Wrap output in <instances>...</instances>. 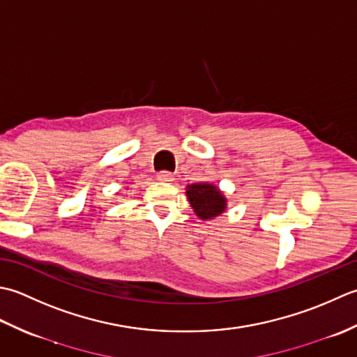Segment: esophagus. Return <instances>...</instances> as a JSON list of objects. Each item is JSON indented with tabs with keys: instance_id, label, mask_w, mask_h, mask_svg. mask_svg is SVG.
I'll return each instance as SVG.
<instances>
[{
	"instance_id": "esophagus-1",
	"label": "esophagus",
	"mask_w": 357,
	"mask_h": 357,
	"mask_svg": "<svg viewBox=\"0 0 357 357\" xmlns=\"http://www.w3.org/2000/svg\"><path fill=\"white\" fill-rule=\"evenodd\" d=\"M157 178L160 181H163V183H172V181H174V174L168 172V171H162V172H158Z\"/></svg>"
}]
</instances>
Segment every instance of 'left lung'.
Segmentation results:
<instances>
[{
    "label": "left lung",
    "mask_w": 357,
    "mask_h": 357,
    "mask_svg": "<svg viewBox=\"0 0 357 357\" xmlns=\"http://www.w3.org/2000/svg\"><path fill=\"white\" fill-rule=\"evenodd\" d=\"M185 191L189 205L202 220H213L214 217H219L227 211L228 200L219 186L200 181V183L188 185Z\"/></svg>",
    "instance_id": "obj_1"
}]
</instances>
